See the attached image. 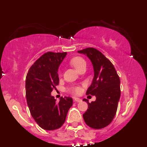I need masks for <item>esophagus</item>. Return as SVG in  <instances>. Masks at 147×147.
Here are the masks:
<instances>
[{
    "instance_id": "esophagus-1",
    "label": "esophagus",
    "mask_w": 147,
    "mask_h": 147,
    "mask_svg": "<svg viewBox=\"0 0 147 147\" xmlns=\"http://www.w3.org/2000/svg\"><path fill=\"white\" fill-rule=\"evenodd\" d=\"M73 100L75 102H82V99L78 98V97H73Z\"/></svg>"
}]
</instances>
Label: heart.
Instances as JSON below:
<instances>
[{
  "label": "heart",
  "mask_w": 147,
  "mask_h": 147,
  "mask_svg": "<svg viewBox=\"0 0 147 147\" xmlns=\"http://www.w3.org/2000/svg\"><path fill=\"white\" fill-rule=\"evenodd\" d=\"M70 63L72 64V66H73L77 71H78L82 66L86 65V63L85 60L80 57H74V58H72L71 61H70ZM70 91L74 94H79V92H80L81 89L79 88V87H74L70 88Z\"/></svg>",
  "instance_id": "heart-1"
}]
</instances>
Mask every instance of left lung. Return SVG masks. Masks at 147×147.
I'll use <instances>...</instances> for the list:
<instances>
[{"mask_svg":"<svg viewBox=\"0 0 147 147\" xmlns=\"http://www.w3.org/2000/svg\"><path fill=\"white\" fill-rule=\"evenodd\" d=\"M90 59L94 69V78L86 95H95V102L89 103L83 117L90 127L100 129L111 124L117 112L120 98V80L113 63L97 49L88 48L79 50Z\"/></svg>","mask_w":147,"mask_h":147,"instance_id":"left-lung-1","label":"left lung"}]
</instances>
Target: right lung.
I'll return each instance as SVG.
<instances>
[{"instance_id":"add662e5","label":"right lung","mask_w":147,"mask_h":147,"mask_svg":"<svg viewBox=\"0 0 147 147\" xmlns=\"http://www.w3.org/2000/svg\"><path fill=\"white\" fill-rule=\"evenodd\" d=\"M67 52H48L30 67L26 76L25 94L30 113L40 127L52 131L64 124L72 105L70 97H61L59 103L51 95L59 85L58 69Z\"/></svg>"}]
</instances>
